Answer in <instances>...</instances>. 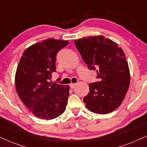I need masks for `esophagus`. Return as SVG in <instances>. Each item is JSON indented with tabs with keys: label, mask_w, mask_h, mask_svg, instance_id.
<instances>
[{
	"label": "esophagus",
	"mask_w": 147,
	"mask_h": 147,
	"mask_svg": "<svg viewBox=\"0 0 147 147\" xmlns=\"http://www.w3.org/2000/svg\"><path fill=\"white\" fill-rule=\"evenodd\" d=\"M76 85H77V83H71V84L70 85V88H71V89H73L74 87H75Z\"/></svg>",
	"instance_id": "obj_1"
}]
</instances>
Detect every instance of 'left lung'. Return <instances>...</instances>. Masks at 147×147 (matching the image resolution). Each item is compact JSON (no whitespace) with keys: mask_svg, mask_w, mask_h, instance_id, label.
<instances>
[{"mask_svg":"<svg viewBox=\"0 0 147 147\" xmlns=\"http://www.w3.org/2000/svg\"><path fill=\"white\" fill-rule=\"evenodd\" d=\"M76 47L90 70L97 71L98 81L89 85L90 92L83 98L93 113L113 112L123 101L129 88L130 75L123 50L103 36L75 40Z\"/></svg>","mask_w":147,"mask_h":147,"instance_id":"8db88e82","label":"left lung"}]
</instances>
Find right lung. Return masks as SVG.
Listing matches in <instances>:
<instances>
[{
    "instance_id": "obj_1",
    "label": "right lung",
    "mask_w": 147,
    "mask_h": 147,
    "mask_svg": "<svg viewBox=\"0 0 147 147\" xmlns=\"http://www.w3.org/2000/svg\"><path fill=\"white\" fill-rule=\"evenodd\" d=\"M68 44L48 38L29 47L20 59L15 79L17 93L36 117L53 119L66 109L69 87L49 81L56 72L57 53Z\"/></svg>"
}]
</instances>
